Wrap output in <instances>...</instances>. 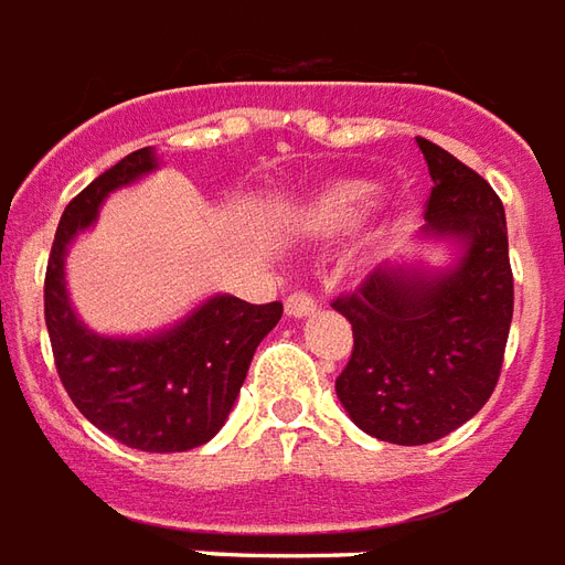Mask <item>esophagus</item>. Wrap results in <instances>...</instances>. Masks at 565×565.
Returning <instances> with one entry per match:
<instances>
[{"label":"esophagus","mask_w":565,"mask_h":565,"mask_svg":"<svg viewBox=\"0 0 565 565\" xmlns=\"http://www.w3.org/2000/svg\"><path fill=\"white\" fill-rule=\"evenodd\" d=\"M312 310H316V298H312L310 291H291L286 298V312L291 319H303Z\"/></svg>","instance_id":"34e87169"}]
</instances>
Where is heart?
<instances>
[{"label": "heart", "mask_w": 565, "mask_h": 565, "mask_svg": "<svg viewBox=\"0 0 565 565\" xmlns=\"http://www.w3.org/2000/svg\"><path fill=\"white\" fill-rule=\"evenodd\" d=\"M376 201V189L361 180L352 183H340V186L328 189L316 207H312V225L319 228H340L345 222H355L358 216H364L370 204Z\"/></svg>", "instance_id": "heart-1"}]
</instances>
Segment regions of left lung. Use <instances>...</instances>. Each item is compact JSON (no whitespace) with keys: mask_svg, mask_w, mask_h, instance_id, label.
Wrapping results in <instances>:
<instances>
[{"mask_svg":"<svg viewBox=\"0 0 565 565\" xmlns=\"http://www.w3.org/2000/svg\"><path fill=\"white\" fill-rule=\"evenodd\" d=\"M418 147L434 180L424 232L467 243L460 265L443 277L379 267L331 303L352 324L337 397L364 434L397 446L436 443L488 403L514 310L500 195L434 141Z\"/></svg>","mask_w":565,"mask_h":565,"instance_id":"8db88e82","label":"left lung"}]
</instances>
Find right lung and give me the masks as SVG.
I'll return each mask as SVG.
<instances>
[{"label": "right lung", "mask_w": 565, "mask_h": 565, "mask_svg": "<svg viewBox=\"0 0 565 565\" xmlns=\"http://www.w3.org/2000/svg\"><path fill=\"white\" fill-rule=\"evenodd\" d=\"M156 168L150 147L129 152L68 201L44 274V322L63 388L102 434L141 451H189L220 434L255 345L282 319V303L210 298L174 331L150 340H114L86 331L63 282L74 234L96 220L108 192Z\"/></svg>", "instance_id": "right-lung-1"}]
</instances>
